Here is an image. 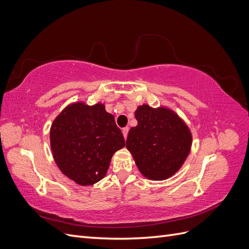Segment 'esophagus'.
Segmentation results:
<instances>
[{
  "label": "esophagus",
  "instance_id": "34e87169",
  "mask_svg": "<svg viewBox=\"0 0 249 249\" xmlns=\"http://www.w3.org/2000/svg\"><path fill=\"white\" fill-rule=\"evenodd\" d=\"M127 133H129V127L125 126V127H124V129H123V134H124V139L127 137Z\"/></svg>",
  "mask_w": 249,
  "mask_h": 249
}]
</instances>
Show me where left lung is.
<instances>
[{
  "mask_svg": "<svg viewBox=\"0 0 249 249\" xmlns=\"http://www.w3.org/2000/svg\"><path fill=\"white\" fill-rule=\"evenodd\" d=\"M138 124L131 127L126 148L137 167L149 179L168 178L190 153L192 136L186 124L166 108L142 105L135 112Z\"/></svg>",
  "mask_w": 249,
  "mask_h": 249,
  "instance_id": "8db88e82",
  "label": "left lung"
}]
</instances>
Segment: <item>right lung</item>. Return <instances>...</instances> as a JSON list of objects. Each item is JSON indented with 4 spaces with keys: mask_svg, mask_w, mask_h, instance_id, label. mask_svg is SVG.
Returning a JSON list of instances; mask_svg holds the SVG:
<instances>
[{
    "mask_svg": "<svg viewBox=\"0 0 249 249\" xmlns=\"http://www.w3.org/2000/svg\"><path fill=\"white\" fill-rule=\"evenodd\" d=\"M50 136L59 169L82 186L93 185L106 176L113 154L124 146L114 116L103 104L70 105L54 120Z\"/></svg>",
    "mask_w": 249,
    "mask_h": 249,
    "instance_id": "right-lung-1",
    "label": "right lung"
}]
</instances>
